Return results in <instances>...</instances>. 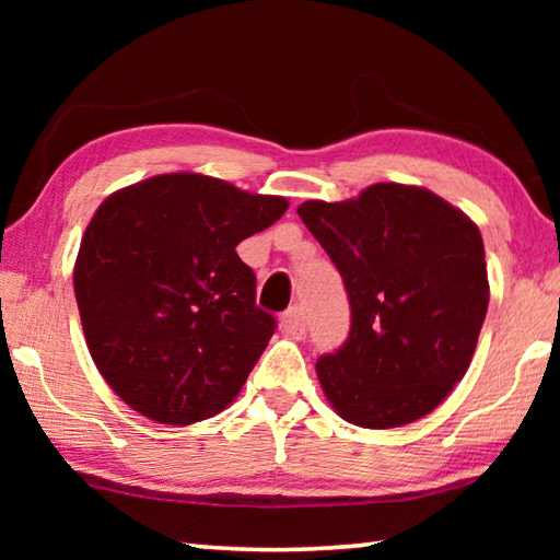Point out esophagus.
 Returning <instances> with one entry per match:
<instances>
[{"label": "esophagus", "mask_w": 560, "mask_h": 560, "mask_svg": "<svg viewBox=\"0 0 560 560\" xmlns=\"http://www.w3.org/2000/svg\"><path fill=\"white\" fill-rule=\"evenodd\" d=\"M281 328H283V334L296 338V340L306 336V316H303V308L291 306L287 314L281 316Z\"/></svg>", "instance_id": "34e87169"}]
</instances>
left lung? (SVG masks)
Returning a JSON list of instances; mask_svg holds the SVG:
<instances>
[{
  "label": "left lung",
  "mask_w": 560,
  "mask_h": 560,
  "mask_svg": "<svg viewBox=\"0 0 560 560\" xmlns=\"http://www.w3.org/2000/svg\"><path fill=\"white\" fill-rule=\"evenodd\" d=\"M299 217L343 277L350 334L316 373L334 410L368 430L432 412L471 363L489 306L479 226L430 189L377 183Z\"/></svg>",
  "instance_id": "left-lung-1"
}]
</instances>
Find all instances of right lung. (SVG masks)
Wrapping results in <instances>:
<instances>
[{"mask_svg": "<svg viewBox=\"0 0 560 560\" xmlns=\"http://www.w3.org/2000/svg\"><path fill=\"white\" fill-rule=\"evenodd\" d=\"M289 210L224 179L167 173L122 187L93 214L73 267L91 358L110 390L160 424L222 412L277 320L236 244Z\"/></svg>", "mask_w": 560, "mask_h": 560, "instance_id": "obj_1", "label": "right lung"}]
</instances>
